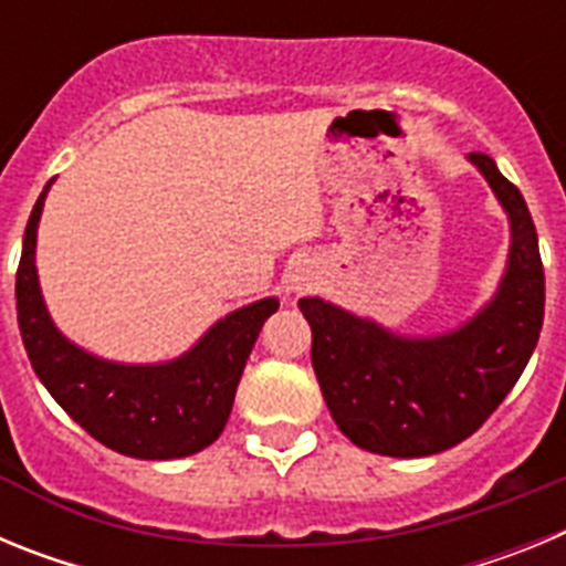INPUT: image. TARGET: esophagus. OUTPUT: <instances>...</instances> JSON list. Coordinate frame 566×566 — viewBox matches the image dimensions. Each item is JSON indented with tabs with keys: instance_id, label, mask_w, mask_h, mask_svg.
Here are the masks:
<instances>
[{
	"instance_id": "34e87169",
	"label": "esophagus",
	"mask_w": 566,
	"mask_h": 566,
	"mask_svg": "<svg viewBox=\"0 0 566 566\" xmlns=\"http://www.w3.org/2000/svg\"><path fill=\"white\" fill-rule=\"evenodd\" d=\"M314 286H317V269L312 266V260H297V263L289 266V272L283 274V289H286V294L312 292Z\"/></svg>"
}]
</instances>
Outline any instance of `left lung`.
Listing matches in <instances>:
<instances>
[{"label": "left lung", "instance_id": "left-lung-1", "mask_svg": "<svg viewBox=\"0 0 566 566\" xmlns=\"http://www.w3.org/2000/svg\"><path fill=\"white\" fill-rule=\"evenodd\" d=\"M468 161L510 221L496 294L468 323L405 337L328 300L297 303L312 326V365L334 422L379 457H433L476 433L522 377L542 334L544 269L527 203L490 155L470 153Z\"/></svg>", "mask_w": 566, "mask_h": 566}]
</instances>
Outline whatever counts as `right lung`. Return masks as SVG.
<instances>
[{
	"mask_svg": "<svg viewBox=\"0 0 566 566\" xmlns=\"http://www.w3.org/2000/svg\"><path fill=\"white\" fill-rule=\"evenodd\" d=\"M50 184L24 227L17 272L19 332L33 371L50 397L109 451L149 462L203 451L227 428L240 374L263 323L277 312V297L227 314L169 363H113L84 352L50 319L39 289L36 232Z\"/></svg>",
	"mask_w": 566,
	"mask_h": 566,
	"instance_id": "1",
	"label": "right lung"
}]
</instances>
